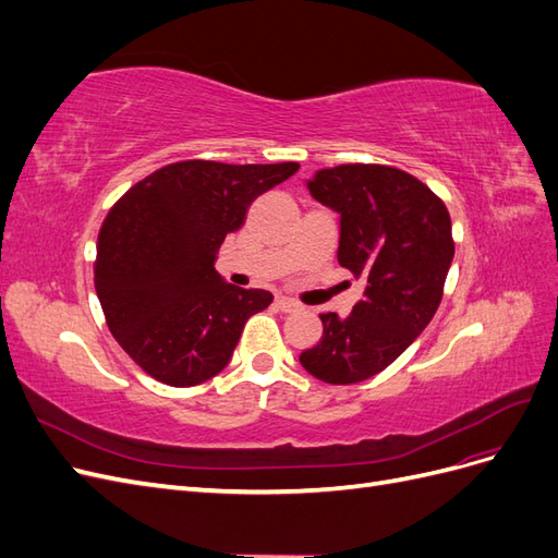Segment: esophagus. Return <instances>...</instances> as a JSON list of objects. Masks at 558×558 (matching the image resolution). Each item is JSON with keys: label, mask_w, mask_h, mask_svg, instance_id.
<instances>
[{"label": "esophagus", "mask_w": 558, "mask_h": 558, "mask_svg": "<svg viewBox=\"0 0 558 558\" xmlns=\"http://www.w3.org/2000/svg\"><path fill=\"white\" fill-rule=\"evenodd\" d=\"M277 307L281 310V312H295L300 305L295 300H291V298H283V295H279L277 298Z\"/></svg>", "instance_id": "1"}]
</instances>
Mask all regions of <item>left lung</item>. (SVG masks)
Wrapping results in <instances>:
<instances>
[{
    "label": "left lung",
    "mask_w": 558,
    "mask_h": 558,
    "mask_svg": "<svg viewBox=\"0 0 558 558\" xmlns=\"http://www.w3.org/2000/svg\"><path fill=\"white\" fill-rule=\"evenodd\" d=\"M340 214L337 260L365 281L349 316L320 314V342L300 353L310 375L356 384L391 365L440 307L453 260L445 202L416 177L386 165H340L307 181Z\"/></svg>",
    "instance_id": "left-lung-1"
}]
</instances>
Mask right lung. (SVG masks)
Here are the masks:
<instances>
[{"label": "right lung", "instance_id": "obj_1", "mask_svg": "<svg viewBox=\"0 0 558 558\" xmlns=\"http://www.w3.org/2000/svg\"><path fill=\"white\" fill-rule=\"evenodd\" d=\"M298 162L162 167L116 202L97 240L95 291L116 342L167 386H195L230 363L248 316L272 293L216 272L251 202L298 172Z\"/></svg>", "mask_w": 558, "mask_h": 558}]
</instances>
